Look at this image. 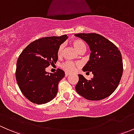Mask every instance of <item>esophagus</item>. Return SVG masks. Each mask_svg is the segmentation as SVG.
I'll use <instances>...</instances> for the list:
<instances>
[{
  "label": "esophagus",
  "instance_id": "1",
  "mask_svg": "<svg viewBox=\"0 0 134 134\" xmlns=\"http://www.w3.org/2000/svg\"><path fill=\"white\" fill-rule=\"evenodd\" d=\"M65 76H68L69 75V74L68 72H65Z\"/></svg>",
  "mask_w": 134,
  "mask_h": 134
}]
</instances>
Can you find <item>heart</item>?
Returning a JSON list of instances; mask_svg holds the SVG:
<instances>
[{
	"instance_id": "obj_1",
	"label": "heart",
	"mask_w": 134,
	"mask_h": 134,
	"mask_svg": "<svg viewBox=\"0 0 134 134\" xmlns=\"http://www.w3.org/2000/svg\"><path fill=\"white\" fill-rule=\"evenodd\" d=\"M71 44L73 45L77 51L79 53H83L85 52L86 49V46L85 43L82 40H80V39L75 38L73 39L72 41H71ZM63 48H64V45L63 44H61L58 48L57 54L59 58L62 57V54H63ZM80 67V63H77V62H71V61H67V62H64L62 63V67L65 72H73L76 71V70Z\"/></svg>"
}]
</instances>
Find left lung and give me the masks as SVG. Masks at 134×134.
I'll return each instance as SVG.
<instances>
[{
	"mask_svg": "<svg viewBox=\"0 0 134 134\" xmlns=\"http://www.w3.org/2000/svg\"><path fill=\"white\" fill-rule=\"evenodd\" d=\"M75 36L87 42L91 51L90 59L83 71L94 75L87 80L78 75L79 80L75 89L87 100H100L114 92L119 86L123 72L121 52L112 42L95 33L76 34Z\"/></svg>",
	"mask_w": 134,
	"mask_h": 134,
	"instance_id": "obj_1",
	"label": "left lung"
}]
</instances>
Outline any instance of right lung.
I'll use <instances>...</instances> for the list:
<instances>
[{
    "mask_svg": "<svg viewBox=\"0 0 134 134\" xmlns=\"http://www.w3.org/2000/svg\"><path fill=\"white\" fill-rule=\"evenodd\" d=\"M67 35L44 37L30 43L19 56L15 77L26 98L37 104L50 102L56 97L59 81L65 76L63 70L47 73L46 67L58 61V48Z\"/></svg>",
    "mask_w": 134,
    "mask_h": 134,
    "instance_id": "right-lung-1",
    "label": "right lung"
}]
</instances>
